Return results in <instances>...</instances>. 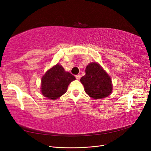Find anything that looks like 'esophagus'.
<instances>
[{"instance_id": "esophagus-1", "label": "esophagus", "mask_w": 151, "mask_h": 151, "mask_svg": "<svg viewBox=\"0 0 151 151\" xmlns=\"http://www.w3.org/2000/svg\"><path fill=\"white\" fill-rule=\"evenodd\" d=\"M76 79H77V80H79V79H81V75H79V74L76 75Z\"/></svg>"}]
</instances>
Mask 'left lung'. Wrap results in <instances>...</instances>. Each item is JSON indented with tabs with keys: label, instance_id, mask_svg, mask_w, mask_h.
Returning <instances> with one entry per match:
<instances>
[{
	"label": "left lung",
	"instance_id": "left-lung-1",
	"mask_svg": "<svg viewBox=\"0 0 151 151\" xmlns=\"http://www.w3.org/2000/svg\"><path fill=\"white\" fill-rule=\"evenodd\" d=\"M80 81L85 92L93 99L106 98L112 92L110 77L98 63H90L86 67V75L81 77Z\"/></svg>",
	"mask_w": 151,
	"mask_h": 151
}]
</instances>
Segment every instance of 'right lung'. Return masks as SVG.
I'll use <instances>...</instances> for the list:
<instances>
[{"instance_id": "obj_1", "label": "right lung", "mask_w": 151, "mask_h": 151, "mask_svg": "<svg viewBox=\"0 0 151 151\" xmlns=\"http://www.w3.org/2000/svg\"><path fill=\"white\" fill-rule=\"evenodd\" d=\"M76 77L57 64L49 69L42 78L41 92L45 97L57 99L66 93L68 86Z\"/></svg>"}]
</instances>
